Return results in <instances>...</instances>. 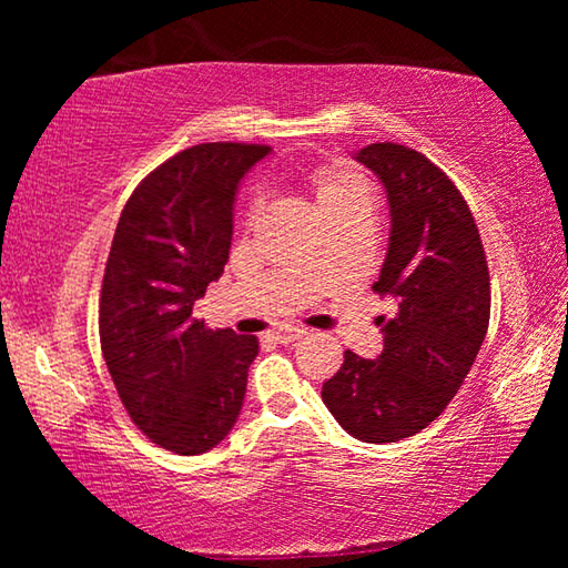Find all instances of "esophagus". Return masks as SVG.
<instances>
[{
	"instance_id": "obj_1",
	"label": "esophagus",
	"mask_w": 568,
	"mask_h": 568,
	"mask_svg": "<svg viewBox=\"0 0 568 568\" xmlns=\"http://www.w3.org/2000/svg\"><path fill=\"white\" fill-rule=\"evenodd\" d=\"M307 331L305 328H277L271 333V338L277 343H293L297 338H303Z\"/></svg>"
}]
</instances>
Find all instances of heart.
Returning a JSON list of instances; mask_svg holds the SVG:
<instances>
[{"label":"heart","mask_w":568,"mask_h":568,"mask_svg":"<svg viewBox=\"0 0 568 568\" xmlns=\"http://www.w3.org/2000/svg\"><path fill=\"white\" fill-rule=\"evenodd\" d=\"M311 187L323 217L338 213H363L368 215L371 190L368 182L355 170L345 168H323L315 170L311 178ZM257 213V200L250 205V215Z\"/></svg>","instance_id":"obj_1"}]
</instances>
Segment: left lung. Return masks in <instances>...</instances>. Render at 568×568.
I'll return each instance as SVG.
<instances>
[{"label":"left lung","instance_id":"1","mask_svg":"<svg viewBox=\"0 0 568 568\" xmlns=\"http://www.w3.org/2000/svg\"><path fill=\"white\" fill-rule=\"evenodd\" d=\"M355 160L388 195V253L373 291L398 313L378 318V358L345 351L321 396L353 438L396 444L430 426L468 376L491 318V283L476 220L444 170L396 142L365 145Z\"/></svg>","mask_w":568,"mask_h":568}]
</instances>
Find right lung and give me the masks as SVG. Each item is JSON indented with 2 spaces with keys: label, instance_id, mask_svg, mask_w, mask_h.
I'll return each instance as SVG.
<instances>
[{
  "label": "right lung",
  "instance_id": "1",
  "mask_svg": "<svg viewBox=\"0 0 568 568\" xmlns=\"http://www.w3.org/2000/svg\"><path fill=\"white\" fill-rule=\"evenodd\" d=\"M271 148L205 142L140 182L100 295L108 371L142 434L180 456L215 448L243 408L255 335L210 331L192 305L225 271L240 180Z\"/></svg>",
  "mask_w": 568,
  "mask_h": 568
}]
</instances>
